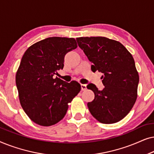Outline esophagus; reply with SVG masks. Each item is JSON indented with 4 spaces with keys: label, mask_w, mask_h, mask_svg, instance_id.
<instances>
[{
    "label": "esophagus",
    "mask_w": 154,
    "mask_h": 154,
    "mask_svg": "<svg viewBox=\"0 0 154 154\" xmlns=\"http://www.w3.org/2000/svg\"><path fill=\"white\" fill-rule=\"evenodd\" d=\"M81 86L82 90H85L87 89V86H86V85H85V84H81Z\"/></svg>",
    "instance_id": "1"
}]
</instances>
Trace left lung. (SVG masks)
Returning a JSON list of instances; mask_svg holds the SVG:
<instances>
[{
  "mask_svg": "<svg viewBox=\"0 0 154 154\" xmlns=\"http://www.w3.org/2000/svg\"><path fill=\"white\" fill-rule=\"evenodd\" d=\"M76 41L92 62L91 70L103 73L102 90L94 84L87 86L94 94L88 103L90 113L102 123L120 121L137 97L139 74L132 54L120 42L106 37H80Z\"/></svg>",
  "mask_w": 154,
  "mask_h": 154,
  "instance_id": "8db88e82",
  "label": "left lung"
}]
</instances>
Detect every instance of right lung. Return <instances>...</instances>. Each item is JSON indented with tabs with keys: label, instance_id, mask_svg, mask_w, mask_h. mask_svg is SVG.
Masks as SVG:
<instances>
[{
	"label": "right lung",
	"instance_id": "obj_1",
	"mask_svg": "<svg viewBox=\"0 0 154 154\" xmlns=\"http://www.w3.org/2000/svg\"><path fill=\"white\" fill-rule=\"evenodd\" d=\"M76 48L73 38L50 37L24 52L16 73V85L21 106L38 125L50 126L60 121L69 103L81 91L78 82L66 83L54 77L64 67L66 54Z\"/></svg>",
	"mask_w": 154,
	"mask_h": 154
}]
</instances>
